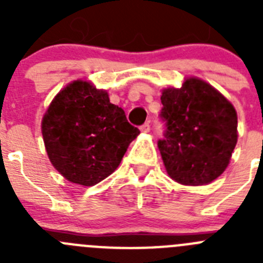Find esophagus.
<instances>
[{
	"mask_svg": "<svg viewBox=\"0 0 263 263\" xmlns=\"http://www.w3.org/2000/svg\"><path fill=\"white\" fill-rule=\"evenodd\" d=\"M139 130H141L142 133H148V132H150V124H148V122H145V124L139 126Z\"/></svg>",
	"mask_w": 263,
	"mask_h": 263,
	"instance_id": "1",
	"label": "esophagus"
}]
</instances>
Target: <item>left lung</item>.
<instances>
[{
	"instance_id": "obj_1",
	"label": "left lung",
	"mask_w": 263,
	"mask_h": 263,
	"mask_svg": "<svg viewBox=\"0 0 263 263\" xmlns=\"http://www.w3.org/2000/svg\"><path fill=\"white\" fill-rule=\"evenodd\" d=\"M158 141L170 178L185 185L208 184L227 168L237 143V113L220 92L200 79L162 92Z\"/></svg>"
}]
</instances>
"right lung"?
Listing matches in <instances>:
<instances>
[{
    "instance_id": "obj_1",
    "label": "right lung",
    "mask_w": 263,
    "mask_h": 263,
    "mask_svg": "<svg viewBox=\"0 0 263 263\" xmlns=\"http://www.w3.org/2000/svg\"><path fill=\"white\" fill-rule=\"evenodd\" d=\"M48 158L69 182L95 185L121 163L139 134L105 90L73 81L60 90L42 121Z\"/></svg>"
}]
</instances>
